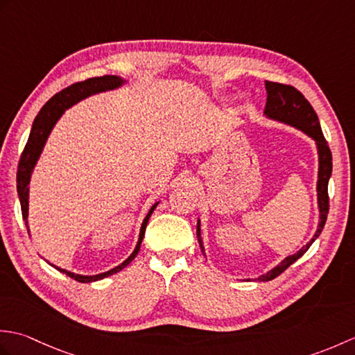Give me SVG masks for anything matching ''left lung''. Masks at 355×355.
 Instances as JSON below:
<instances>
[{
    "label": "left lung",
    "mask_w": 355,
    "mask_h": 355,
    "mask_svg": "<svg viewBox=\"0 0 355 355\" xmlns=\"http://www.w3.org/2000/svg\"><path fill=\"white\" fill-rule=\"evenodd\" d=\"M266 89H267V103L266 110H263V114L268 119L277 120V122L286 123L290 126L297 128V130L304 131L306 135L315 141V146H318V154H319V180H318V202H319V212H320V221L318 225V230H315L314 236L308 241L306 245H304L297 253L291 256H286V258L276 266L267 271L266 275L259 276L256 281L267 282L271 279L277 277L279 275L288 268L293 262H296L300 256H302L308 248L311 247L315 239L323 230V225L327 223L328 210H329V197H328V182L331 177V172H333V155H331V150L328 146V141L323 137L322 128L319 117L313 110L311 103L305 99V96L291 85H284L277 84V82H270L266 80ZM197 238L200 243V248L202 254L205 253V247H202V239H201V229H200V220L197 224Z\"/></svg>",
    "instance_id": "obj_1"
}]
</instances>
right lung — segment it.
I'll return each mask as SVG.
<instances>
[{
  "instance_id": "add662e5",
  "label": "right lung",
  "mask_w": 355,
  "mask_h": 355,
  "mask_svg": "<svg viewBox=\"0 0 355 355\" xmlns=\"http://www.w3.org/2000/svg\"><path fill=\"white\" fill-rule=\"evenodd\" d=\"M123 84H125V80L122 78L111 76V74H107V76H101V78H92V79L84 80V82H76V84L67 87L62 89V92H59L58 94L53 96L51 99L41 108V111L37 112V116L32 125V131H30V135H28L27 145L21 154L19 164H18V173H17V189H18V197H19V202H21L22 220L26 221V225H27V216H28L30 177H32L35 164L37 162V158H40L45 141H47V139H49V134L51 132L53 126H55V123L58 122V119L64 114L65 110H69L70 107H73L74 103H78L79 101L85 99V97L102 93V92H108V89H116L119 87H122ZM157 205L158 202H155V205L149 209L148 215L145 216V220H143V223H141L139 241H137V245H135V248H134V252L130 254V258L125 259L122 263H120V266L114 267L110 271H105V273L94 275V276H82V275L71 273V271H67L64 268H59L55 266L53 267L58 268L59 271H62V273H65L67 276H70L71 279H74V281L84 282V284L99 281V279L108 277L111 275L117 273V271L123 270L128 263H130L135 258V256H137L143 236H145V230H146V225L149 221V216L153 215ZM27 230H28V225H27Z\"/></svg>"
}]
</instances>
